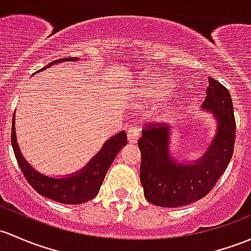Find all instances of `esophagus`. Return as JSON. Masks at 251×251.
<instances>
[{"label": "esophagus", "instance_id": "1", "mask_svg": "<svg viewBox=\"0 0 251 251\" xmlns=\"http://www.w3.org/2000/svg\"><path fill=\"white\" fill-rule=\"evenodd\" d=\"M126 136H128V141L130 142V144H136L140 136L139 128H136V126H131L130 129H128V135Z\"/></svg>", "mask_w": 251, "mask_h": 251}]
</instances>
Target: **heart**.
I'll return each instance as SVG.
<instances>
[{"label": "heart", "mask_w": 251, "mask_h": 251, "mask_svg": "<svg viewBox=\"0 0 251 251\" xmlns=\"http://www.w3.org/2000/svg\"><path fill=\"white\" fill-rule=\"evenodd\" d=\"M145 94L150 97H154V98L163 99L166 96V92L163 90V85L158 81H152L150 82L146 87L144 88ZM178 116V106L177 103L174 99L168 98L163 104L159 107V120L161 122L165 123H171Z\"/></svg>", "instance_id": "1"}]
</instances>
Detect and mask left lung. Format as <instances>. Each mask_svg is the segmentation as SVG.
Segmentation results:
<instances>
[{
	"label": "left lung",
	"mask_w": 251,
	"mask_h": 251,
	"mask_svg": "<svg viewBox=\"0 0 251 251\" xmlns=\"http://www.w3.org/2000/svg\"><path fill=\"white\" fill-rule=\"evenodd\" d=\"M204 111L212 112L218 126L214 139L201 158L180 163L171 157L169 128L151 126L137 141L141 151L140 180L145 198L159 207L187 206L204 198L214 188L233 154L236 121L227 88L208 77Z\"/></svg>",
	"instance_id": "1"
}]
</instances>
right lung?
Wrapping results in <instances>:
<instances>
[{
  "instance_id": "right-lung-1",
  "label": "right lung",
  "mask_w": 251,
  "mask_h": 251,
  "mask_svg": "<svg viewBox=\"0 0 251 251\" xmlns=\"http://www.w3.org/2000/svg\"><path fill=\"white\" fill-rule=\"evenodd\" d=\"M77 60H79L77 57H64L61 60L51 62L43 69L49 68L55 63ZM14 117L15 116H13L12 146L24 176L37 193L50 199V200L60 202V203L80 204L96 198L110 165L115 160L117 153L126 145V131H121L117 135L110 137L105 142L104 146L101 147V150L91 159L90 163L83 166V169L66 177H61V178L56 177L55 178V177L45 176V175L37 171L36 169L32 168L26 161V159L24 158V155L21 154L20 148H19L17 142Z\"/></svg>"
}]
</instances>
